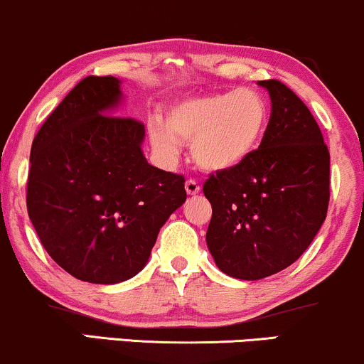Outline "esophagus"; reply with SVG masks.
<instances>
[{
	"label": "esophagus",
	"mask_w": 364,
	"mask_h": 364,
	"mask_svg": "<svg viewBox=\"0 0 364 364\" xmlns=\"http://www.w3.org/2000/svg\"><path fill=\"white\" fill-rule=\"evenodd\" d=\"M185 188L188 195H196V193H200V185H198V181H195V179H186Z\"/></svg>",
	"instance_id": "esophagus-1"
}]
</instances>
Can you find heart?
Segmentation results:
<instances>
[{
    "instance_id": "heart-1",
    "label": "heart",
    "mask_w": 364,
    "mask_h": 364,
    "mask_svg": "<svg viewBox=\"0 0 364 364\" xmlns=\"http://www.w3.org/2000/svg\"><path fill=\"white\" fill-rule=\"evenodd\" d=\"M269 109L254 89L193 97L174 104L166 127L149 126L156 151L169 161L179 153L178 142H191L195 163L205 171H225L243 163L264 139Z\"/></svg>"
}]
</instances>
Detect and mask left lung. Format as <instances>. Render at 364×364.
<instances>
[{
  "label": "left lung",
  "mask_w": 364,
  "mask_h": 364,
  "mask_svg": "<svg viewBox=\"0 0 364 364\" xmlns=\"http://www.w3.org/2000/svg\"><path fill=\"white\" fill-rule=\"evenodd\" d=\"M259 84L272 102L259 149L203 185L213 210L206 243L218 269L242 280L294 264L329 205V151L314 116L280 80Z\"/></svg>",
  "instance_id": "obj_1"
}]
</instances>
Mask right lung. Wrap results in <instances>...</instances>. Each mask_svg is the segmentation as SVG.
I'll use <instances>...</instances> for the list:
<instances>
[{
  "mask_svg": "<svg viewBox=\"0 0 364 364\" xmlns=\"http://www.w3.org/2000/svg\"><path fill=\"white\" fill-rule=\"evenodd\" d=\"M116 77H85L47 117L30 154L26 208L41 245L75 279L117 284L139 272L159 228L186 200L185 176L141 151L144 124L112 116Z\"/></svg>",
  "mask_w": 364,
  "mask_h": 364,
  "instance_id": "right-lung-1",
  "label": "right lung"
}]
</instances>
